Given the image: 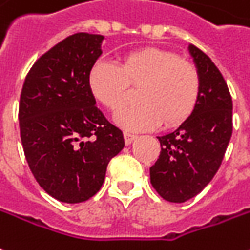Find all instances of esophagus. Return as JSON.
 Returning <instances> with one entry per match:
<instances>
[{
    "instance_id": "obj_1",
    "label": "esophagus",
    "mask_w": 250,
    "mask_h": 250,
    "mask_svg": "<svg viewBox=\"0 0 250 250\" xmlns=\"http://www.w3.org/2000/svg\"><path fill=\"white\" fill-rule=\"evenodd\" d=\"M137 139V135H134V134H130V132H125V145H131L132 141H135Z\"/></svg>"
}]
</instances>
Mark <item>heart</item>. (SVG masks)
<instances>
[{
    "instance_id": "1",
    "label": "heart",
    "mask_w": 250,
    "mask_h": 250,
    "mask_svg": "<svg viewBox=\"0 0 250 250\" xmlns=\"http://www.w3.org/2000/svg\"><path fill=\"white\" fill-rule=\"evenodd\" d=\"M89 89L111 112L125 105L128 86L137 88L138 105L116 115L125 130H151L160 123L173 127L189 116L200 90L198 69L177 54L145 47L123 54L118 64L96 62L89 71Z\"/></svg>"
}]
</instances>
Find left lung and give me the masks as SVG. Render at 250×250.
I'll return each instance as SVG.
<instances>
[{
	"label": "left lung",
	"mask_w": 250,
	"mask_h": 250,
	"mask_svg": "<svg viewBox=\"0 0 250 250\" xmlns=\"http://www.w3.org/2000/svg\"><path fill=\"white\" fill-rule=\"evenodd\" d=\"M200 77L196 105L181 125L157 137L161 153L150 167V183L160 196L184 203L210 183L221 167L233 132V101L214 62L193 44L188 46Z\"/></svg>",
	"instance_id": "obj_1"
}]
</instances>
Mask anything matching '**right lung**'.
Listing matches in <instances>:
<instances>
[{"label":"right lung","instance_id":"right-lung-1","mask_svg":"<svg viewBox=\"0 0 250 250\" xmlns=\"http://www.w3.org/2000/svg\"><path fill=\"white\" fill-rule=\"evenodd\" d=\"M104 36L80 32L43 54L25 77L19 122L29 169L44 191L81 203L100 191L109 161L125 147L89 89Z\"/></svg>","mask_w":250,"mask_h":250}]
</instances>
